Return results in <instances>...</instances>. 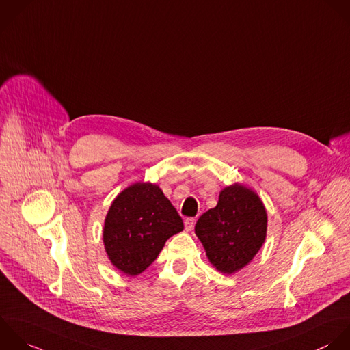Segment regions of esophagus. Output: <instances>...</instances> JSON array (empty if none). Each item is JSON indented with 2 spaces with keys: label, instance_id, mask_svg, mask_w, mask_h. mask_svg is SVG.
<instances>
[{
  "label": "esophagus",
  "instance_id": "esophagus-1",
  "mask_svg": "<svg viewBox=\"0 0 350 350\" xmlns=\"http://www.w3.org/2000/svg\"><path fill=\"white\" fill-rule=\"evenodd\" d=\"M184 225H185V230H187V232H191V230L193 229L195 219H193V218H187L185 222H184Z\"/></svg>",
  "mask_w": 350,
  "mask_h": 350
}]
</instances>
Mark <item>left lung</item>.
<instances>
[{
	"instance_id": "obj_1",
	"label": "left lung",
	"mask_w": 350,
	"mask_h": 350,
	"mask_svg": "<svg viewBox=\"0 0 350 350\" xmlns=\"http://www.w3.org/2000/svg\"><path fill=\"white\" fill-rule=\"evenodd\" d=\"M195 233L210 263L224 274H234L265 244L267 211L255 191L236 183L219 192L217 206L198 219Z\"/></svg>"
}]
</instances>
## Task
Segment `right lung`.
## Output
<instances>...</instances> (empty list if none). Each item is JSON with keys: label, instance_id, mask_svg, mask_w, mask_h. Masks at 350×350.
<instances>
[{"label": "right lung", "instance_id": "right-lung-1", "mask_svg": "<svg viewBox=\"0 0 350 350\" xmlns=\"http://www.w3.org/2000/svg\"><path fill=\"white\" fill-rule=\"evenodd\" d=\"M184 224L162 189L151 183H135L111 202L103 225V245L111 265L135 277L159 255Z\"/></svg>", "mask_w": 350, "mask_h": 350}]
</instances>
